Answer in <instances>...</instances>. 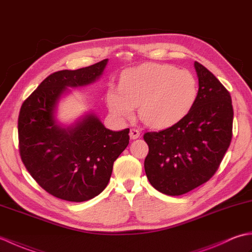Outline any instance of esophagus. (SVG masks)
I'll return each instance as SVG.
<instances>
[{"mask_svg": "<svg viewBox=\"0 0 252 252\" xmlns=\"http://www.w3.org/2000/svg\"><path fill=\"white\" fill-rule=\"evenodd\" d=\"M140 137V131L137 129H131L130 130V138L131 140H135V138Z\"/></svg>", "mask_w": 252, "mask_h": 252, "instance_id": "obj_1", "label": "esophagus"}]
</instances>
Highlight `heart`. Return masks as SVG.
Here are the masks:
<instances>
[{"label": "heart", "mask_w": 252, "mask_h": 252, "mask_svg": "<svg viewBox=\"0 0 252 252\" xmlns=\"http://www.w3.org/2000/svg\"><path fill=\"white\" fill-rule=\"evenodd\" d=\"M198 96V83L189 70L167 63H147L122 73L120 88L107 92L112 116L129 120L138 115L153 129H168L189 115Z\"/></svg>", "instance_id": "b5f03b06"}]
</instances>
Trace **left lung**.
Masks as SVG:
<instances>
[{
  "instance_id": "8db88e82",
  "label": "left lung",
  "mask_w": 252,
  "mask_h": 252,
  "mask_svg": "<svg viewBox=\"0 0 252 252\" xmlns=\"http://www.w3.org/2000/svg\"><path fill=\"white\" fill-rule=\"evenodd\" d=\"M194 67L199 89L189 115L168 129L144 134L147 179L169 196L186 194L211 179L232 140L231 95L201 63Z\"/></svg>"
}]
</instances>
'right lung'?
<instances>
[{
	"label": "right lung",
	"instance_id": "obj_1",
	"mask_svg": "<svg viewBox=\"0 0 252 252\" xmlns=\"http://www.w3.org/2000/svg\"><path fill=\"white\" fill-rule=\"evenodd\" d=\"M107 63L52 73L20 108L21 160L42 189L60 199L81 202L99 195L110 180L115 160L129 144L130 129H107L94 111L68 126L57 118L63 96L70 89L97 81Z\"/></svg>",
	"mask_w": 252,
	"mask_h": 252
}]
</instances>
